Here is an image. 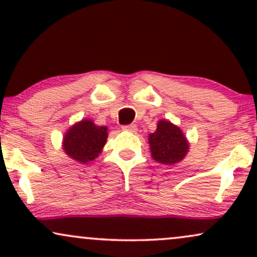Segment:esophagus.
<instances>
[{"label":"esophagus","instance_id":"esophagus-1","mask_svg":"<svg viewBox=\"0 0 257 257\" xmlns=\"http://www.w3.org/2000/svg\"><path fill=\"white\" fill-rule=\"evenodd\" d=\"M122 129L124 132H131V133H135L138 131L137 124H128V125H123Z\"/></svg>","mask_w":257,"mask_h":257}]
</instances>
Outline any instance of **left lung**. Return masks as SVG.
Here are the masks:
<instances>
[{
    "mask_svg": "<svg viewBox=\"0 0 257 257\" xmlns=\"http://www.w3.org/2000/svg\"><path fill=\"white\" fill-rule=\"evenodd\" d=\"M149 144L152 158L167 166L181 162L188 152V141L184 133L166 119L159 120L156 132L149 135Z\"/></svg>",
    "mask_w": 257,
    "mask_h": 257,
    "instance_id": "1",
    "label": "left lung"
}]
</instances>
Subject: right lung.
I'll list each match as a JSON object with an SVG mask.
<instances>
[{"label":"right lung","instance_id":"obj_1","mask_svg":"<svg viewBox=\"0 0 257 257\" xmlns=\"http://www.w3.org/2000/svg\"><path fill=\"white\" fill-rule=\"evenodd\" d=\"M107 140V128L94 124L93 120L82 119L73 124L64 137L63 147L69 157L79 163H88L101 153Z\"/></svg>","mask_w":257,"mask_h":257}]
</instances>
